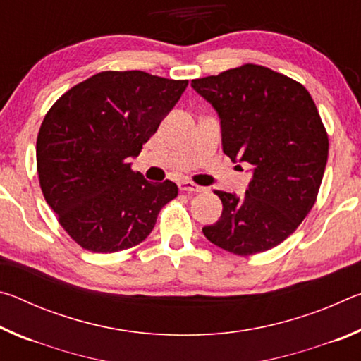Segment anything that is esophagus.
<instances>
[{"label":"esophagus","instance_id":"34e87169","mask_svg":"<svg viewBox=\"0 0 361 361\" xmlns=\"http://www.w3.org/2000/svg\"><path fill=\"white\" fill-rule=\"evenodd\" d=\"M180 189L181 191H185V192H202L205 188H202V186H199V185H195V183H192V181H188V180H185V181H180Z\"/></svg>","mask_w":361,"mask_h":361}]
</instances>
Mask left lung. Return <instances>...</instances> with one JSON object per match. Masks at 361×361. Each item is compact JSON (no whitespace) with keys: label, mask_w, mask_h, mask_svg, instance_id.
I'll return each mask as SVG.
<instances>
[{"label":"left lung","mask_w":361,"mask_h":361,"mask_svg":"<svg viewBox=\"0 0 361 361\" xmlns=\"http://www.w3.org/2000/svg\"><path fill=\"white\" fill-rule=\"evenodd\" d=\"M215 109L232 162L252 166L243 195L215 191L223 213L204 235L247 256L282 243L312 209L328 159V135L304 85L261 65L191 81Z\"/></svg>","instance_id":"8db88e82"}]
</instances>
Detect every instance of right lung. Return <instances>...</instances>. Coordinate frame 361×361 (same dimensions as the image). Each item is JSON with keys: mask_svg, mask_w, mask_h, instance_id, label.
<instances>
[{"mask_svg": "<svg viewBox=\"0 0 361 361\" xmlns=\"http://www.w3.org/2000/svg\"><path fill=\"white\" fill-rule=\"evenodd\" d=\"M188 87L149 73L102 71L49 109L36 142L39 185L59 223L82 248L114 253L143 242L159 212L178 195L151 183L130 157L154 135Z\"/></svg>", "mask_w": 361, "mask_h": 361, "instance_id": "obj_1", "label": "right lung"}]
</instances>
